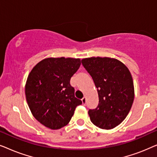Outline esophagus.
Instances as JSON below:
<instances>
[{
  "mask_svg": "<svg viewBox=\"0 0 157 157\" xmlns=\"http://www.w3.org/2000/svg\"><path fill=\"white\" fill-rule=\"evenodd\" d=\"M81 101H82V104L83 105L86 104V97H83L82 99H81Z\"/></svg>",
  "mask_w": 157,
  "mask_h": 157,
  "instance_id": "esophagus-1",
  "label": "esophagus"
}]
</instances>
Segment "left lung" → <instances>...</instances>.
I'll use <instances>...</instances> for the list:
<instances>
[{
	"label": "left lung",
	"instance_id": "left-lung-1",
	"mask_svg": "<svg viewBox=\"0 0 157 157\" xmlns=\"http://www.w3.org/2000/svg\"><path fill=\"white\" fill-rule=\"evenodd\" d=\"M97 89L98 105L90 109L94 125L111 129L125 119L133 104L134 87L128 68L119 60L109 57H91L81 60Z\"/></svg>",
	"mask_w": 157,
	"mask_h": 157
}]
</instances>
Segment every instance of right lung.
Masks as SVG:
<instances>
[{"mask_svg": "<svg viewBox=\"0 0 157 157\" xmlns=\"http://www.w3.org/2000/svg\"><path fill=\"white\" fill-rule=\"evenodd\" d=\"M80 65V59L47 58L30 72L25 86L28 105L35 119L47 128L67 125L76 107L82 104L70 84Z\"/></svg>", "mask_w": 157, "mask_h": 157, "instance_id": "1", "label": "right lung"}]
</instances>
